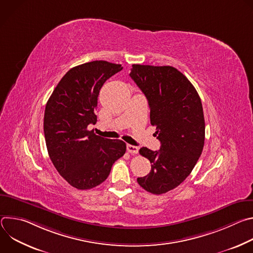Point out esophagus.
<instances>
[{"label": "esophagus", "mask_w": 253, "mask_h": 253, "mask_svg": "<svg viewBox=\"0 0 253 253\" xmlns=\"http://www.w3.org/2000/svg\"><path fill=\"white\" fill-rule=\"evenodd\" d=\"M138 150L139 148L137 146H133V145H130V144H127V151L131 154H137L138 153Z\"/></svg>", "instance_id": "1"}]
</instances>
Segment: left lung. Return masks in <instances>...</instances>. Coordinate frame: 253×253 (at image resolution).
<instances>
[{
	"instance_id": "1",
	"label": "left lung",
	"mask_w": 253,
	"mask_h": 253,
	"mask_svg": "<svg viewBox=\"0 0 253 253\" xmlns=\"http://www.w3.org/2000/svg\"><path fill=\"white\" fill-rule=\"evenodd\" d=\"M130 77L148 100L150 122L161 142L158 151L139 150L150 161L151 171L137 182L152 194H163L184 181L202 153V103L194 86L174 67L134 64Z\"/></svg>"
}]
</instances>
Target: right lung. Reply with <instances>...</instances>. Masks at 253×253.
Masks as SVG:
<instances>
[{
    "label": "right lung",
    "instance_id": "add662e5",
    "mask_svg": "<svg viewBox=\"0 0 253 253\" xmlns=\"http://www.w3.org/2000/svg\"><path fill=\"white\" fill-rule=\"evenodd\" d=\"M123 67L107 61L70 69L50 96L44 115L47 150L59 174L80 190L94 188L109 176L126 152L122 140L106 139L88 130L97 122L95 110L103 84Z\"/></svg>",
    "mask_w": 253,
    "mask_h": 253
}]
</instances>
